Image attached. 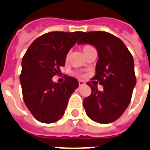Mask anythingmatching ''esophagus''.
I'll return each instance as SVG.
<instances>
[{
  "mask_svg": "<svg viewBox=\"0 0 150 150\" xmlns=\"http://www.w3.org/2000/svg\"><path fill=\"white\" fill-rule=\"evenodd\" d=\"M85 84H86V83H84L83 80H79V86H84Z\"/></svg>",
  "mask_w": 150,
  "mask_h": 150,
  "instance_id": "1",
  "label": "esophagus"
}]
</instances>
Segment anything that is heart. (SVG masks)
I'll list each match as a JSON object with an SVG mask.
<instances>
[{
	"label": "heart",
	"instance_id": "obj_1",
	"mask_svg": "<svg viewBox=\"0 0 150 150\" xmlns=\"http://www.w3.org/2000/svg\"><path fill=\"white\" fill-rule=\"evenodd\" d=\"M94 50V48L92 46L90 45H85L83 47V51L84 54L85 55H86V54H88L89 52H90L91 50Z\"/></svg>",
	"mask_w": 150,
	"mask_h": 150
}]
</instances>
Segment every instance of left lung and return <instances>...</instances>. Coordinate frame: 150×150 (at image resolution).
<instances>
[{
  "label": "left lung",
  "instance_id": "obj_1",
  "mask_svg": "<svg viewBox=\"0 0 150 150\" xmlns=\"http://www.w3.org/2000/svg\"><path fill=\"white\" fill-rule=\"evenodd\" d=\"M77 44L96 47L99 59L93 79L103 86L100 91L87 83L92 92L83 100L86 115L102 124L114 122L128 107L137 83L133 56L120 39L107 32L85 33Z\"/></svg>",
  "mask_w": 150,
  "mask_h": 150
}]
</instances>
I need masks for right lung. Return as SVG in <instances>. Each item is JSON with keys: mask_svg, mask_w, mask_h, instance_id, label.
Wrapping results in <instances>:
<instances>
[{"mask_svg": "<svg viewBox=\"0 0 150 150\" xmlns=\"http://www.w3.org/2000/svg\"><path fill=\"white\" fill-rule=\"evenodd\" d=\"M84 32L54 31L39 37L28 47L22 59L20 76L23 101L34 118L44 123L59 120L68 100L79 86L74 77L67 76L63 83L52 77L61 74L67 54Z\"/></svg>", "mask_w": 150, "mask_h": 150, "instance_id": "1", "label": "right lung"}]
</instances>
